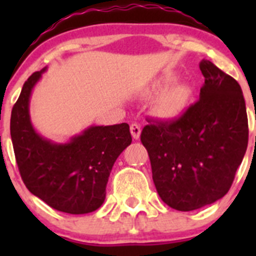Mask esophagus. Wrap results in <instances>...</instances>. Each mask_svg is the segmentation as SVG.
I'll list each match as a JSON object with an SVG mask.
<instances>
[{
    "mask_svg": "<svg viewBox=\"0 0 256 256\" xmlns=\"http://www.w3.org/2000/svg\"><path fill=\"white\" fill-rule=\"evenodd\" d=\"M130 131H131V135H132V138H135V140H138L140 138V134H141V128L138 124L134 122L130 125Z\"/></svg>",
    "mask_w": 256,
    "mask_h": 256,
    "instance_id": "obj_1",
    "label": "esophagus"
}]
</instances>
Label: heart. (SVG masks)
Masks as SVG:
<instances>
[{
    "label": "heart",
    "instance_id": "obj_1",
    "mask_svg": "<svg viewBox=\"0 0 256 256\" xmlns=\"http://www.w3.org/2000/svg\"><path fill=\"white\" fill-rule=\"evenodd\" d=\"M174 76H172V74H164V76H162L161 78L154 82V84L152 85V90L160 92V90L164 89L167 85L174 82ZM190 95H192V90L187 84L176 82V84L171 85L168 89H166L160 95L156 104L157 112L164 118H176L187 106Z\"/></svg>",
    "mask_w": 256,
    "mask_h": 256
}]
</instances>
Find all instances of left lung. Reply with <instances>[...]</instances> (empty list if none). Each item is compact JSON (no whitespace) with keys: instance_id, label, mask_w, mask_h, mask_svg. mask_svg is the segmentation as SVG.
I'll return each mask as SVG.
<instances>
[{"instance_id":"8db88e82","label":"left lung","mask_w":256,"mask_h":256,"mask_svg":"<svg viewBox=\"0 0 256 256\" xmlns=\"http://www.w3.org/2000/svg\"><path fill=\"white\" fill-rule=\"evenodd\" d=\"M200 68L204 84L198 102L174 120H148L141 132L157 193L182 212L212 204L228 193L249 138L238 82L206 59Z\"/></svg>"}]
</instances>
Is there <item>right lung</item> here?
<instances>
[{
  "instance_id": "right-lung-1",
  "label": "right lung",
  "mask_w": 256,
  "mask_h": 256,
  "mask_svg": "<svg viewBox=\"0 0 256 256\" xmlns=\"http://www.w3.org/2000/svg\"><path fill=\"white\" fill-rule=\"evenodd\" d=\"M46 70L23 84L11 114V138L23 183L49 207L69 214L96 210L104 203L114 164L131 144L126 122L90 126L66 144H54L33 128L30 96Z\"/></svg>"
}]
</instances>
